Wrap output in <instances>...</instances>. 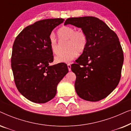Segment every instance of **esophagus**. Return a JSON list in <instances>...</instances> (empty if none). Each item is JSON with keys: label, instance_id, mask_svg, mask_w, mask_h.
Returning <instances> with one entry per match:
<instances>
[{"label": "esophagus", "instance_id": "34e87169", "mask_svg": "<svg viewBox=\"0 0 131 131\" xmlns=\"http://www.w3.org/2000/svg\"><path fill=\"white\" fill-rule=\"evenodd\" d=\"M67 67H68V69H69V71H71V64H68Z\"/></svg>", "mask_w": 131, "mask_h": 131}]
</instances>
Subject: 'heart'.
Masks as SVG:
<instances>
[{
  "label": "heart",
  "mask_w": 131,
  "mask_h": 131,
  "mask_svg": "<svg viewBox=\"0 0 131 131\" xmlns=\"http://www.w3.org/2000/svg\"><path fill=\"white\" fill-rule=\"evenodd\" d=\"M57 34L61 40H67L66 45L67 51L60 53L55 58L56 62H69L76 58L78 53H83L88 45V36L82 30H77L72 26H64L60 28ZM49 46L55 55L60 52V46L54 37L49 38Z\"/></svg>",
  "instance_id": "obj_1"
}]
</instances>
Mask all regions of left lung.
Returning a JSON list of instances; mask_svg holds the SVG:
<instances>
[{"label":"left lung","instance_id":"obj_1","mask_svg":"<svg viewBox=\"0 0 131 131\" xmlns=\"http://www.w3.org/2000/svg\"><path fill=\"white\" fill-rule=\"evenodd\" d=\"M80 27L88 45L71 69L76 76L75 90L79 97L98 101L117 87L121 77L123 52L117 36L104 22L94 17L69 18L64 25Z\"/></svg>","mask_w":131,"mask_h":131}]
</instances>
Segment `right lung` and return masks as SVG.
I'll list each match as a JSON object with an SVG mask.
<instances>
[{
  "mask_svg": "<svg viewBox=\"0 0 131 131\" xmlns=\"http://www.w3.org/2000/svg\"><path fill=\"white\" fill-rule=\"evenodd\" d=\"M64 21H36L24 28L14 41L11 57L14 81L19 92L33 103H45L53 98L57 85L69 71L65 63L49 65L53 61L50 35Z\"/></svg>",
  "mask_w": 131,
  "mask_h": 131,
  "instance_id": "obj_1",
  "label": "right lung"
}]
</instances>
